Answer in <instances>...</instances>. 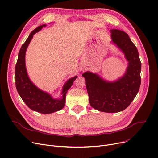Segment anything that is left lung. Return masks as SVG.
I'll list each match as a JSON object with an SVG mask.
<instances>
[{"label":"left lung","mask_w":158,"mask_h":158,"mask_svg":"<svg viewBox=\"0 0 158 158\" xmlns=\"http://www.w3.org/2000/svg\"><path fill=\"white\" fill-rule=\"evenodd\" d=\"M111 33L112 43L121 49L128 63L125 74L113 82L92 72H85L82 76L90 106L99 111L117 113L128 107L139 91L141 62L136 47L127 33L113 29Z\"/></svg>","instance_id":"left-lung-1"}]
</instances>
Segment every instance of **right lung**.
<instances>
[{"label":"right lung","mask_w":158,"mask_h":158,"mask_svg":"<svg viewBox=\"0 0 158 158\" xmlns=\"http://www.w3.org/2000/svg\"><path fill=\"white\" fill-rule=\"evenodd\" d=\"M45 26L46 24L41 25L33 30L21 47L16 64L15 76L17 91L27 106L33 111L49 114L58 111L64 107L66 92L78 76H75L65 82L62 89V97L60 99L53 98L49 94L38 88L28 77L25 63L26 51L33 35Z\"/></svg>","instance_id":"1"}]
</instances>
